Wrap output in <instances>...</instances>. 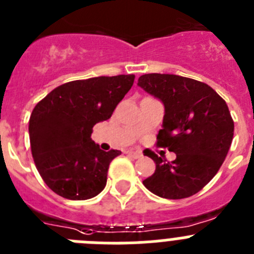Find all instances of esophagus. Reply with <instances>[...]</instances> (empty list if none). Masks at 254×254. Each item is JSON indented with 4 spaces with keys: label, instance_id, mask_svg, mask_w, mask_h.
<instances>
[{
    "label": "esophagus",
    "instance_id": "obj_1",
    "mask_svg": "<svg viewBox=\"0 0 254 254\" xmlns=\"http://www.w3.org/2000/svg\"><path fill=\"white\" fill-rule=\"evenodd\" d=\"M127 156H128V157H132V159H139V157H142V152H141V151H132V150H129V151H127Z\"/></svg>",
    "mask_w": 254,
    "mask_h": 254
}]
</instances>
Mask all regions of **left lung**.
<instances>
[{
  "label": "left lung",
  "mask_w": 254,
  "mask_h": 254,
  "mask_svg": "<svg viewBox=\"0 0 254 254\" xmlns=\"http://www.w3.org/2000/svg\"><path fill=\"white\" fill-rule=\"evenodd\" d=\"M137 84L164 103L157 146L176 153L170 162L145 151L156 170L143 185L165 199L196 194L218 173L233 139L234 122L227 103L203 81L174 74H145Z\"/></svg>",
  "instance_id": "1"
}]
</instances>
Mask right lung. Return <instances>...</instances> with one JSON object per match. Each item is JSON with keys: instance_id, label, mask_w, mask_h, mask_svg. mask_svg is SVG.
I'll return each mask as SVG.
<instances>
[{"instance_id": "obj_1", "label": "right lung", "mask_w": 254, "mask_h": 254, "mask_svg": "<svg viewBox=\"0 0 254 254\" xmlns=\"http://www.w3.org/2000/svg\"><path fill=\"white\" fill-rule=\"evenodd\" d=\"M133 80L128 74L69 81L35 106L29 121L32 157L55 194L87 200L104 189L109 164L121 151L106 152L90 136L94 125L111 118Z\"/></svg>"}]
</instances>
